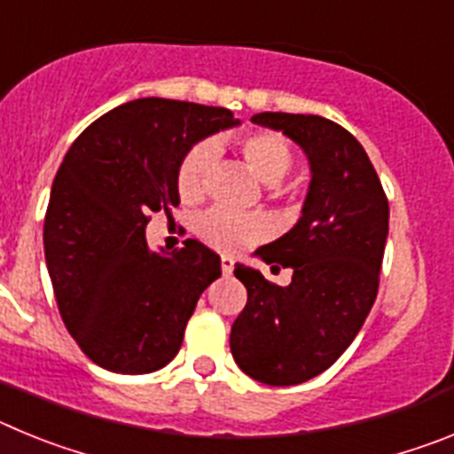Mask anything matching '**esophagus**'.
<instances>
[{
	"label": "esophagus",
	"mask_w": 454,
	"mask_h": 454,
	"mask_svg": "<svg viewBox=\"0 0 454 454\" xmlns=\"http://www.w3.org/2000/svg\"><path fill=\"white\" fill-rule=\"evenodd\" d=\"M220 268H223L224 275H230V272L234 270V259H231V256H223V259H220Z\"/></svg>",
	"instance_id": "esophagus-1"
}]
</instances>
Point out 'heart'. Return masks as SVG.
<instances>
[{"label": "heart", "instance_id": "b5f03b06", "mask_svg": "<svg viewBox=\"0 0 454 454\" xmlns=\"http://www.w3.org/2000/svg\"><path fill=\"white\" fill-rule=\"evenodd\" d=\"M240 161L263 184H279L293 166V147L277 131H250L236 143ZM215 150L211 143H198L188 150L177 170V191L186 202H198L207 192V175L214 163ZM198 231L204 243L227 254L246 250L262 240L266 224L262 218L234 214L227 208H211L200 218Z\"/></svg>", "mask_w": 454, "mask_h": 454}]
</instances>
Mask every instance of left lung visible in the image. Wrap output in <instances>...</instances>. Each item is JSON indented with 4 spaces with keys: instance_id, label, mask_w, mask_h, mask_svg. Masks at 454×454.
Returning a JSON list of instances; mask_svg holds the SVG:
<instances>
[{
    "instance_id": "1",
    "label": "left lung",
    "mask_w": 454,
    "mask_h": 454,
    "mask_svg": "<svg viewBox=\"0 0 454 454\" xmlns=\"http://www.w3.org/2000/svg\"><path fill=\"white\" fill-rule=\"evenodd\" d=\"M252 120L307 152L311 184L298 224L256 250L277 270L291 268V284L277 286L236 263L247 304L231 325L230 348L252 380L291 387L327 371L362 330L380 286L388 200L362 143L340 124L270 111Z\"/></svg>"
}]
</instances>
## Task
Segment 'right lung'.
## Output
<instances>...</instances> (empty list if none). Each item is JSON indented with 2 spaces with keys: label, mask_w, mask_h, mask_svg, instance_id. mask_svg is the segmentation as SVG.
I'll list each match as a JSON object with an SVG mask.
<instances>
[{
  "label": "right lung",
  "mask_w": 454,
  "mask_h": 454,
  "mask_svg": "<svg viewBox=\"0 0 454 454\" xmlns=\"http://www.w3.org/2000/svg\"><path fill=\"white\" fill-rule=\"evenodd\" d=\"M239 120L230 108L143 98L82 131L51 184L45 259L56 304L83 355L122 375L154 372L182 348L220 256L186 239L150 252V214L179 204L177 170L198 140Z\"/></svg>",
  "instance_id": "obj_1"
}]
</instances>
